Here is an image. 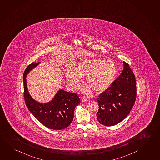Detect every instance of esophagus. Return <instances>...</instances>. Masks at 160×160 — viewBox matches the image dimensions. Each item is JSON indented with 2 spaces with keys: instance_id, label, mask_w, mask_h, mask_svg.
Segmentation results:
<instances>
[{
  "instance_id": "1",
  "label": "esophagus",
  "mask_w": 160,
  "mask_h": 160,
  "mask_svg": "<svg viewBox=\"0 0 160 160\" xmlns=\"http://www.w3.org/2000/svg\"><path fill=\"white\" fill-rule=\"evenodd\" d=\"M81 101L82 102H86L87 101V98L85 96H82L81 98Z\"/></svg>"
}]
</instances>
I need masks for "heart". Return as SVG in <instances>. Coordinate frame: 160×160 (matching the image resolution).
I'll return each mask as SVG.
<instances>
[{
    "mask_svg": "<svg viewBox=\"0 0 160 160\" xmlns=\"http://www.w3.org/2000/svg\"><path fill=\"white\" fill-rule=\"evenodd\" d=\"M116 65L111 59L87 58L79 62L74 69L69 68L67 71V82L73 89H77L86 77V83L88 87L84 90L89 91L90 88L94 92H104L111 86L116 74Z\"/></svg>",
    "mask_w": 160,
    "mask_h": 160,
    "instance_id": "1",
    "label": "heart"
}]
</instances>
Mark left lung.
Wrapping results in <instances>:
<instances>
[{
    "instance_id": "8db88e82",
    "label": "left lung",
    "mask_w": 160,
    "mask_h": 160,
    "mask_svg": "<svg viewBox=\"0 0 160 160\" xmlns=\"http://www.w3.org/2000/svg\"><path fill=\"white\" fill-rule=\"evenodd\" d=\"M123 64V70L120 76L98 99L99 108L97 119L107 126L117 125L125 119L136 100L135 77L129 65L124 61Z\"/></svg>"
}]
</instances>
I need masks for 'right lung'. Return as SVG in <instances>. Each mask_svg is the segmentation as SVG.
Wrapping results in <instances>:
<instances>
[{
	"instance_id": "right-lung-1",
	"label": "right lung",
	"mask_w": 160,
	"mask_h": 160,
	"mask_svg": "<svg viewBox=\"0 0 160 160\" xmlns=\"http://www.w3.org/2000/svg\"><path fill=\"white\" fill-rule=\"evenodd\" d=\"M41 62H33L23 73V91L26 107L42 124L53 130H62L73 121L75 108L80 103L77 94L59 90L50 102L41 103L37 102L29 94L26 78L28 74Z\"/></svg>"
}]
</instances>
